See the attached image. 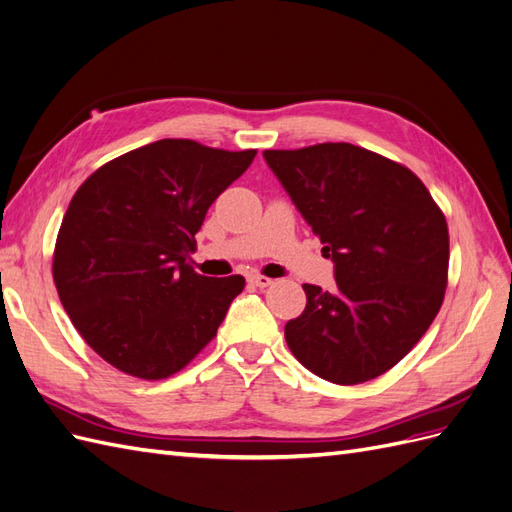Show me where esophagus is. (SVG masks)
I'll return each instance as SVG.
<instances>
[{"label": "esophagus", "mask_w": 512, "mask_h": 512, "mask_svg": "<svg viewBox=\"0 0 512 512\" xmlns=\"http://www.w3.org/2000/svg\"><path fill=\"white\" fill-rule=\"evenodd\" d=\"M247 282H250V284H254V286H258V288H267V286H271V284H273V280H271V277H265V275H258V273H252V275H247Z\"/></svg>", "instance_id": "obj_1"}]
</instances>
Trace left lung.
Returning <instances> with one entry per match:
<instances>
[{
	"instance_id": "1",
	"label": "left lung",
	"mask_w": 512,
	"mask_h": 512,
	"mask_svg": "<svg viewBox=\"0 0 512 512\" xmlns=\"http://www.w3.org/2000/svg\"><path fill=\"white\" fill-rule=\"evenodd\" d=\"M262 158L324 243L335 288L303 284L307 305L284 335L297 361L335 384L397 365L444 301L448 228L412 170L350 143Z\"/></svg>"
}]
</instances>
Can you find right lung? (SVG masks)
<instances>
[{
    "mask_svg": "<svg viewBox=\"0 0 512 512\" xmlns=\"http://www.w3.org/2000/svg\"><path fill=\"white\" fill-rule=\"evenodd\" d=\"M254 156L162 138L104 164L76 190L53 277L76 331L106 363L143 380L168 378L218 333L245 280L198 275L190 254L213 200Z\"/></svg>",
    "mask_w": 512,
    "mask_h": 512,
    "instance_id": "add662e5",
    "label": "right lung"
}]
</instances>
